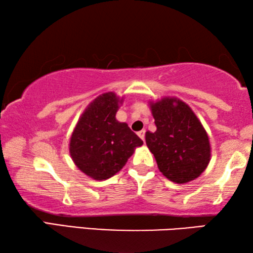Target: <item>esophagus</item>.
<instances>
[{"label":"esophagus","instance_id":"1","mask_svg":"<svg viewBox=\"0 0 253 253\" xmlns=\"http://www.w3.org/2000/svg\"><path fill=\"white\" fill-rule=\"evenodd\" d=\"M137 135L139 136V138L142 140H145V129H142L140 131L137 132Z\"/></svg>","mask_w":253,"mask_h":253}]
</instances>
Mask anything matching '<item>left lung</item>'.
<instances>
[{
    "instance_id": "8db88e82",
    "label": "left lung",
    "mask_w": 253,
    "mask_h": 253,
    "mask_svg": "<svg viewBox=\"0 0 253 253\" xmlns=\"http://www.w3.org/2000/svg\"><path fill=\"white\" fill-rule=\"evenodd\" d=\"M156 131H146L145 139L158 169L169 181L185 184L208 168L211 145L202 124L191 107L175 97L149 101Z\"/></svg>"
}]
</instances>
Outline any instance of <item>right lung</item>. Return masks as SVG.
<instances>
[{"instance_id":"right-lung-1","label":"right lung","mask_w":253,"mask_h":253,"mask_svg":"<svg viewBox=\"0 0 253 253\" xmlns=\"http://www.w3.org/2000/svg\"><path fill=\"white\" fill-rule=\"evenodd\" d=\"M123 100L111 91L98 96L84 109L72 131L69 143L72 161L96 181L114 176L143 145L126 123L116 119Z\"/></svg>"}]
</instances>
